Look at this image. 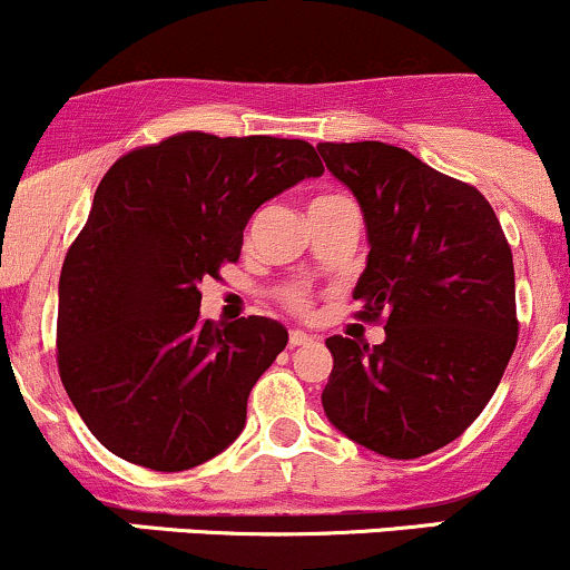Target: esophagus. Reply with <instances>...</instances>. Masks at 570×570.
<instances>
[{
  "instance_id": "esophagus-1",
  "label": "esophagus",
  "mask_w": 570,
  "mask_h": 570,
  "mask_svg": "<svg viewBox=\"0 0 570 570\" xmlns=\"http://www.w3.org/2000/svg\"><path fill=\"white\" fill-rule=\"evenodd\" d=\"M314 335H308V333H303V331H292L289 333V346H308V344H314Z\"/></svg>"
}]
</instances>
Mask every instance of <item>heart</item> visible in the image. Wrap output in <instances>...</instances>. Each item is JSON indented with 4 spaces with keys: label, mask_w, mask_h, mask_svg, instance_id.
<instances>
[{
    "label": "heart",
    "mask_w": 570,
    "mask_h": 570,
    "mask_svg": "<svg viewBox=\"0 0 570 570\" xmlns=\"http://www.w3.org/2000/svg\"><path fill=\"white\" fill-rule=\"evenodd\" d=\"M341 199H346V196L322 194V196H314L308 207L333 205V202H341ZM281 303H284L286 308L292 311V314L305 316V314H308V311H311V295H308V289H303V286H286V289H281Z\"/></svg>",
    "instance_id": "1"
}]
</instances>
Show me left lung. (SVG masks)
<instances>
[{
    "mask_svg": "<svg viewBox=\"0 0 570 570\" xmlns=\"http://www.w3.org/2000/svg\"><path fill=\"white\" fill-rule=\"evenodd\" d=\"M361 202L368 262L355 297L385 341L331 335L327 421L387 459H417L464 434L517 350L513 256L472 185L382 141L316 144Z\"/></svg>",
    "mask_w": 570,
    "mask_h": 570,
    "instance_id": "8db88e82",
    "label": "left lung"
}]
</instances>
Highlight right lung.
Listing matches in <instances>:
<instances>
[{"label": "right lung", "mask_w": 570, "mask_h": 570, "mask_svg": "<svg viewBox=\"0 0 570 570\" xmlns=\"http://www.w3.org/2000/svg\"><path fill=\"white\" fill-rule=\"evenodd\" d=\"M322 171L303 139L202 130L106 171L59 275L57 365L114 456L179 472L237 440L250 387L289 333L267 316L205 322L199 284L239 259L256 207Z\"/></svg>", "instance_id": "1"}]
</instances>
